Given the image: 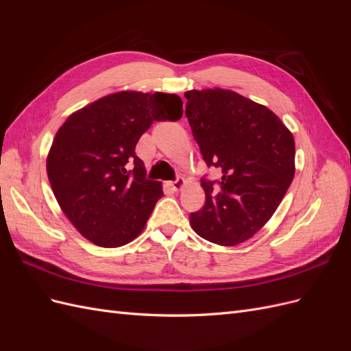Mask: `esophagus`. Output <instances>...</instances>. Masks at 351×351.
<instances>
[{
	"label": "esophagus",
	"instance_id": "esophagus-1",
	"mask_svg": "<svg viewBox=\"0 0 351 351\" xmlns=\"http://www.w3.org/2000/svg\"><path fill=\"white\" fill-rule=\"evenodd\" d=\"M186 184V180L184 178H177L176 182H171V183H168V186L171 187L174 192H178V190H182V187Z\"/></svg>",
	"mask_w": 351,
	"mask_h": 351
}]
</instances>
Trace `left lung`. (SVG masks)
Returning <instances> with one entry per match:
<instances>
[{"instance_id":"8db88e82","label":"left lung","mask_w":351,"mask_h":351,"mask_svg":"<svg viewBox=\"0 0 351 351\" xmlns=\"http://www.w3.org/2000/svg\"><path fill=\"white\" fill-rule=\"evenodd\" d=\"M186 117L208 167L222 173L202 180L205 206L190 214L202 239L236 246L267 224L289 190L295 145L291 132L269 108L228 89L187 90Z\"/></svg>"}]
</instances>
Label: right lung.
I'll return each mask as SVG.
<instances>
[{
	"label": "right lung",
	"mask_w": 351,
	"mask_h": 351,
	"mask_svg": "<svg viewBox=\"0 0 351 351\" xmlns=\"http://www.w3.org/2000/svg\"><path fill=\"white\" fill-rule=\"evenodd\" d=\"M182 115L178 95L137 90L107 95L69 115L52 141L47 173L61 210L84 239L111 249L143 231L164 192L161 182L145 178L134 147L154 121Z\"/></svg>",
	"instance_id": "obj_1"
}]
</instances>
